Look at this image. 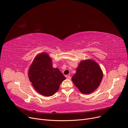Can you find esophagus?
<instances>
[{
	"mask_svg": "<svg viewBox=\"0 0 128 128\" xmlns=\"http://www.w3.org/2000/svg\"><path fill=\"white\" fill-rule=\"evenodd\" d=\"M66 78H67L68 80H70L71 79V77H70V76L68 75V76H66Z\"/></svg>",
	"mask_w": 128,
	"mask_h": 128,
	"instance_id": "1",
	"label": "esophagus"
}]
</instances>
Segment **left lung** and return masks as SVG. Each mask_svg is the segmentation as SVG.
Segmentation results:
<instances>
[{"instance_id": "obj_1", "label": "left lung", "mask_w": 128, "mask_h": 128, "mask_svg": "<svg viewBox=\"0 0 128 128\" xmlns=\"http://www.w3.org/2000/svg\"><path fill=\"white\" fill-rule=\"evenodd\" d=\"M103 73L99 65L94 60H82L72 80L80 91L89 94L95 91L102 80Z\"/></svg>"}]
</instances>
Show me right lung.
<instances>
[{
    "instance_id": "add662e5",
    "label": "right lung",
    "mask_w": 128,
    "mask_h": 128,
    "mask_svg": "<svg viewBox=\"0 0 128 128\" xmlns=\"http://www.w3.org/2000/svg\"><path fill=\"white\" fill-rule=\"evenodd\" d=\"M29 78L38 93L45 96L53 95L66 77L58 68H53L51 58L46 53L38 54L30 66Z\"/></svg>"
}]
</instances>
